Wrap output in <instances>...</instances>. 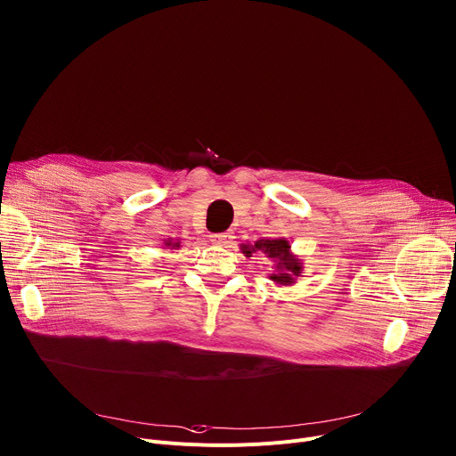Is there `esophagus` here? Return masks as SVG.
Masks as SVG:
<instances>
[{
    "mask_svg": "<svg viewBox=\"0 0 456 456\" xmlns=\"http://www.w3.org/2000/svg\"><path fill=\"white\" fill-rule=\"evenodd\" d=\"M211 240L216 245H229L232 241V232H216V234H211Z\"/></svg>",
    "mask_w": 456,
    "mask_h": 456,
    "instance_id": "1",
    "label": "esophagus"
}]
</instances>
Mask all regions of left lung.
I'll return each instance as SVG.
<instances>
[{
	"mask_svg": "<svg viewBox=\"0 0 456 456\" xmlns=\"http://www.w3.org/2000/svg\"><path fill=\"white\" fill-rule=\"evenodd\" d=\"M240 249L245 256H253V253H264L273 264L274 271L269 274L276 285H293L297 278L302 276L304 265L302 260L291 251V243L285 238H262L253 243H241Z\"/></svg>",
	"mask_w": 456,
	"mask_h": 456,
	"instance_id": "left-lung-1",
	"label": "left lung"
}]
</instances>
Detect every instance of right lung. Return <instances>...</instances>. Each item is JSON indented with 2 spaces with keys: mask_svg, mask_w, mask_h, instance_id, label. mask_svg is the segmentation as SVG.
Returning a JSON list of instances; mask_svg holds the SVG:
<instances>
[{
  "mask_svg": "<svg viewBox=\"0 0 456 456\" xmlns=\"http://www.w3.org/2000/svg\"><path fill=\"white\" fill-rule=\"evenodd\" d=\"M165 247H167V249H178L180 241L173 240V238H167V240H165Z\"/></svg>",
  "mask_w": 456,
  "mask_h": 456,
  "instance_id": "obj_1",
  "label": "right lung"
}]
</instances>
